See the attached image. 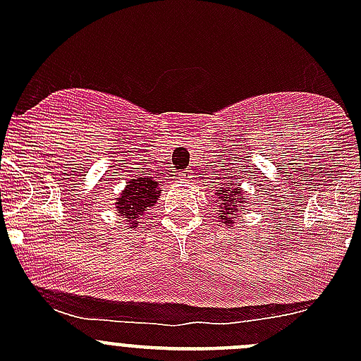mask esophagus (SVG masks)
I'll use <instances>...</instances> for the list:
<instances>
[{"label":"esophagus","mask_w":361,"mask_h":361,"mask_svg":"<svg viewBox=\"0 0 361 361\" xmlns=\"http://www.w3.org/2000/svg\"><path fill=\"white\" fill-rule=\"evenodd\" d=\"M192 178V174L188 173V171H185V173H180L178 174V180H185V181H188Z\"/></svg>","instance_id":"esophagus-1"}]
</instances>
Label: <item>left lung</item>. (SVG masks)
<instances>
[{"instance_id":"8db88e82","label":"left lung","mask_w":361,"mask_h":361,"mask_svg":"<svg viewBox=\"0 0 361 361\" xmlns=\"http://www.w3.org/2000/svg\"><path fill=\"white\" fill-rule=\"evenodd\" d=\"M214 197H216L214 202H218V220L227 225L228 228L235 224L238 214L241 211L246 213V207L250 206V199L246 197L241 183H238L231 176L228 180H225V183H220L218 190H214Z\"/></svg>"}]
</instances>
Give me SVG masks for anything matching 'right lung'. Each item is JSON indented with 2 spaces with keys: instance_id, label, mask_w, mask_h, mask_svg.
<instances>
[{
  "instance_id": "1",
  "label": "right lung",
  "mask_w": 361,
  "mask_h": 361,
  "mask_svg": "<svg viewBox=\"0 0 361 361\" xmlns=\"http://www.w3.org/2000/svg\"><path fill=\"white\" fill-rule=\"evenodd\" d=\"M160 192V181L150 176L126 181V187L115 199V211L123 218L126 227L136 228L147 220L159 201Z\"/></svg>"
}]
</instances>
